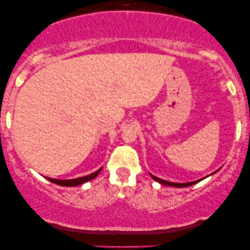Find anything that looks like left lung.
Segmentation results:
<instances>
[{"label":"left lung","instance_id":"left-lung-1","mask_svg":"<svg viewBox=\"0 0 250 250\" xmlns=\"http://www.w3.org/2000/svg\"><path fill=\"white\" fill-rule=\"evenodd\" d=\"M152 176V179L157 181V182H159L160 184H164V186H169V187H176V188H184V187H190V186H193V184H196L199 182L201 180H198V181H193V182H189V183H173V182H168V181H165V180H162V179H158V177L156 176Z\"/></svg>","mask_w":250,"mask_h":250}]
</instances>
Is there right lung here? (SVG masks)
Wrapping results in <instances>:
<instances>
[{
    "label": "right lung",
    "mask_w": 250,
    "mask_h": 250,
    "mask_svg": "<svg viewBox=\"0 0 250 250\" xmlns=\"http://www.w3.org/2000/svg\"><path fill=\"white\" fill-rule=\"evenodd\" d=\"M100 169H98L97 172L90 174V175L87 176H84V177H78V179H74V180H56V179H50V177H46L47 180L51 181L52 183H56L58 186H62V187H76V186H80V184H83L85 182H87V181L90 180H93L95 176L98 175L99 173H100Z\"/></svg>",
    "instance_id": "right-lung-1"
}]
</instances>
